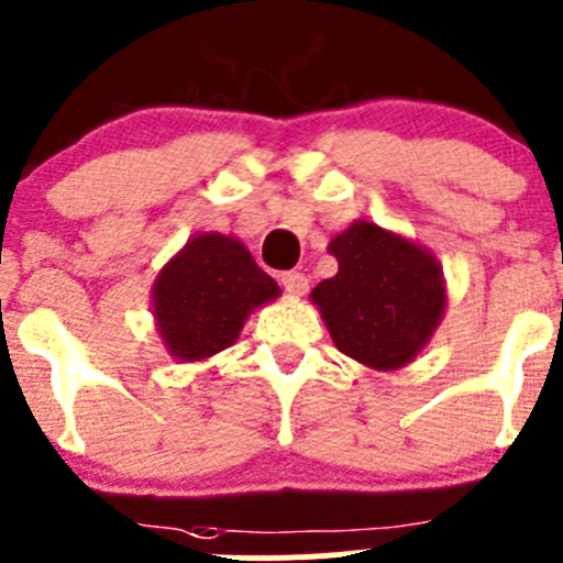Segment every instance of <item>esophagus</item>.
Here are the masks:
<instances>
[{"mask_svg": "<svg viewBox=\"0 0 563 563\" xmlns=\"http://www.w3.org/2000/svg\"><path fill=\"white\" fill-rule=\"evenodd\" d=\"M280 283L283 288H286L288 294H294V297H302L305 291H308V277L302 275V272H283L280 275Z\"/></svg>", "mask_w": 563, "mask_h": 563, "instance_id": "obj_1", "label": "esophagus"}]
</instances>
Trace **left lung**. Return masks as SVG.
<instances>
[{"label": "left lung", "mask_w": 563, "mask_h": 563, "mask_svg": "<svg viewBox=\"0 0 563 563\" xmlns=\"http://www.w3.org/2000/svg\"><path fill=\"white\" fill-rule=\"evenodd\" d=\"M329 253L338 275L318 283L310 297L334 345L378 371L411 362L444 313L439 261L367 220L334 236Z\"/></svg>", "instance_id": "left-lung-1"}]
</instances>
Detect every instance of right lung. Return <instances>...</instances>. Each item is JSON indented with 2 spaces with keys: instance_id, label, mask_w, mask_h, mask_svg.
<instances>
[{
  "instance_id": "add662e5",
  "label": "right lung",
  "mask_w": 563,
  "mask_h": 563,
  "mask_svg": "<svg viewBox=\"0 0 563 563\" xmlns=\"http://www.w3.org/2000/svg\"><path fill=\"white\" fill-rule=\"evenodd\" d=\"M280 294L245 245L201 234L168 261L155 283V318L166 349L185 362L229 349L250 310Z\"/></svg>"
}]
</instances>
